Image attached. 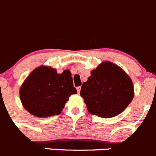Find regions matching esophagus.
<instances>
[{"mask_svg": "<svg viewBox=\"0 0 156 156\" xmlns=\"http://www.w3.org/2000/svg\"><path fill=\"white\" fill-rule=\"evenodd\" d=\"M77 91H78V93H80V91H81V86L77 87Z\"/></svg>", "mask_w": 156, "mask_h": 156, "instance_id": "1", "label": "esophagus"}]
</instances>
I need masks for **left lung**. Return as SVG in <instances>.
<instances>
[{
  "label": "left lung",
  "mask_w": 156,
  "mask_h": 156,
  "mask_svg": "<svg viewBox=\"0 0 156 156\" xmlns=\"http://www.w3.org/2000/svg\"><path fill=\"white\" fill-rule=\"evenodd\" d=\"M80 94L91 114L108 119L120 114L130 104L134 87L124 70L105 62L91 71L88 81L81 85Z\"/></svg>",
  "instance_id": "left-lung-1"
}]
</instances>
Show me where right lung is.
Instances as JSON below:
<instances>
[{
	"mask_svg": "<svg viewBox=\"0 0 156 156\" xmlns=\"http://www.w3.org/2000/svg\"><path fill=\"white\" fill-rule=\"evenodd\" d=\"M73 94H77V90L69 70L58 74L55 68L48 66L35 68L20 88V99L24 108L40 118L60 114Z\"/></svg>",
	"mask_w": 156,
	"mask_h": 156,
	"instance_id": "add662e5",
	"label": "right lung"
}]
</instances>
